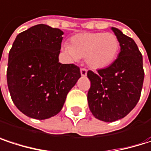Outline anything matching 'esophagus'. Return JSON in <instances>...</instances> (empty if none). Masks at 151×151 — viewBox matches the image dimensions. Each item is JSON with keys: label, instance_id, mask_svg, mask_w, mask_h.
<instances>
[{"label": "esophagus", "instance_id": "obj_1", "mask_svg": "<svg viewBox=\"0 0 151 151\" xmlns=\"http://www.w3.org/2000/svg\"><path fill=\"white\" fill-rule=\"evenodd\" d=\"M80 73H81V76L85 77V76H86V74H87V70L86 68H81L80 69Z\"/></svg>", "mask_w": 151, "mask_h": 151}]
</instances>
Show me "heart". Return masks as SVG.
<instances>
[{
  "mask_svg": "<svg viewBox=\"0 0 151 151\" xmlns=\"http://www.w3.org/2000/svg\"><path fill=\"white\" fill-rule=\"evenodd\" d=\"M120 42L113 33L87 32L80 33L71 38L70 45L64 46L70 58L77 61L85 58L93 69H103L109 66L116 58Z\"/></svg>",
  "mask_w": 151,
  "mask_h": 151,
  "instance_id": "heart-1",
  "label": "heart"
}]
</instances>
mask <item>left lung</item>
<instances>
[{
	"instance_id": "1",
	"label": "left lung",
	"mask_w": 151,
	"mask_h": 151,
	"mask_svg": "<svg viewBox=\"0 0 151 151\" xmlns=\"http://www.w3.org/2000/svg\"><path fill=\"white\" fill-rule=\"evenodd\" d=\"M121 51L108 67L87 72L91 86L87 93L90 111L106 122L125 117L137 104L143 84L142 56L135 41L120 29L112 28Z\"/></svg>"
}]
</instances>
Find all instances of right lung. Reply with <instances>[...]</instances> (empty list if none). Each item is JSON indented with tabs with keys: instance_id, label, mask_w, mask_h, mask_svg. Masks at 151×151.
I'll return each instance as SVG.
<instances>
[{
	"instance_id": "add662e5",
	"label": "right lung",
	"mask_w": 151,
	"mask_h": 151,
	"mask_svg": "<svg viewBox=\"0 0 151 151\" xmlns=\"http://www.w3.org/2000/svg\"><path fill=\"white\" fill-rule=\"evenodd\" d=\"M63 34L45 24L35 25L17 35L9 53L11 99L30 118L45 120L58 114L81 77L77 65L58 62Z\"/></svg>"
}]
</instances>
